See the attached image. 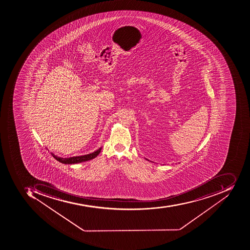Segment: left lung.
<instances>
[{
	"label": "left lung",
	"mask_w": 250,
	"mask_h": 250,
	"mask_svg": "<svg viewBox=\"0 0 250 250\" xmlns=\"http://www.w3.org/2000/svg\"><path fill=\"white\" fill-rule=\"evenodd\" d=\"M146 160H147V159H146Z\"/></svg>",
	"instance_id": "1"
}]
</instances>
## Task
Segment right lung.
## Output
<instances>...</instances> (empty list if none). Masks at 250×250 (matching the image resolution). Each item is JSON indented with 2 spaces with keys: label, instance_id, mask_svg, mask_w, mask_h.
<instances>
[{
  "label": "right lung",
  "instance_id": "obj_1",
  "mask_svg": "<svg viewBox=\"0 0 250 250\" xmlns=\"http://www.w3.org/2000/svg\"><path fill=\"white\" fill-rule=\"evenodd\" d=\"M102 147H100L98 150L93 152V153H89L86 155L83 156H78V157H68V158H62V157H58L55 156L53 153H51L54 158L55 160H57L59 162L62 163L64 164H78V163L85 162V161H88V160H92V159L95 158L99 155V153L101 151Z\"/></svg>",
  "mask_w": 250,
  "mask_h": 250
}]
</instances>
